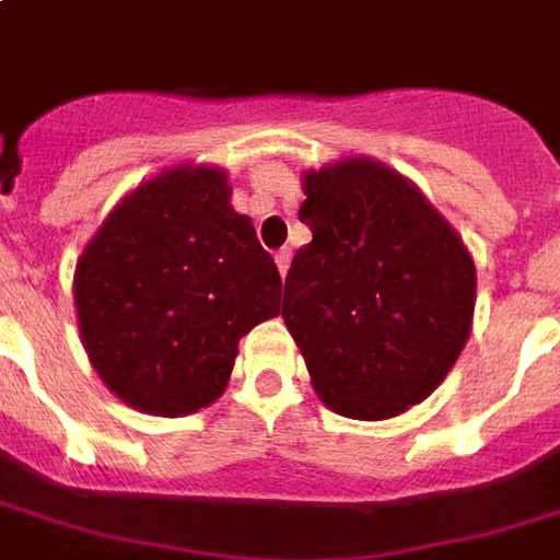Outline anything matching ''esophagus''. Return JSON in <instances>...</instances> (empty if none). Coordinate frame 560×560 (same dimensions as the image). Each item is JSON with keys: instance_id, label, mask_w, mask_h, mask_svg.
<instances>
[{"instance_id": "1", "label": "esophagus", "mask_w": 560, "mask_h": 560, "mask_svg": "<svg viewBox=\"0 0 560 560\" xmlns=\"http://www.w3.org/2000/svg\"><path fill=\"white\" fill-rule=\"evenodd\" d=\"M276 264H279L281 276H288V267H291V248H279V252H276Z\"/></svg>"}]
</instances>
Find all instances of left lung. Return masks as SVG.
<instances>
[{
	"label": "left lung",
	"instance_id": "left-lung-1",
	"mask_svg": "<svg viewBox=\"0 0 560 560\" xmlns=\"http://www.w3.org/2000/svg\"><path fill=\"white\" fill-rule=\"evenodd\" d=\"M281 317L314 392L335 412L383 421L436 388L475 312V264L407 177L374 160L308 172Z\"/></svg>",
	"mask_w": 560,
	"mask_h": 560
}]
</instances>
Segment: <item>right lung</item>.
<instances>
[{
  "instance_id": "1",
  "label": "right lung",
  "mask_w": 560,
  "mask_h": 560,
  "mask_svg": "<svg viewBox=\"0 0 560 560\" xmlns=\"http://www.w3.org/2000/svg\"><path fill=\"white\" fill-rule=\"evenodd\" d=\"M225 172L180 165L132 189L82 252L85 353L115 395L189 416L225 392L240 338L279 314L281 276Z\"/></svg>"
}]
</instances>
